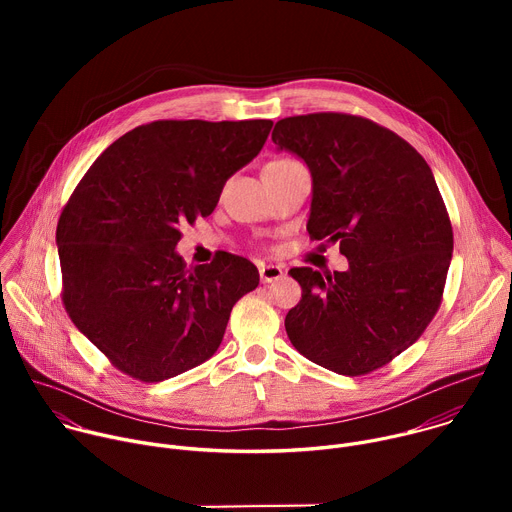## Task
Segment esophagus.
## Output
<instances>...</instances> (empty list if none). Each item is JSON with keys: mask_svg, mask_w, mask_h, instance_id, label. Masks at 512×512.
Returning a JSON list of instances; mask_svg holds the SVG:
<instances>
[{"mask_svg": "<svg viewBox=\"0 0 512 512\" xmlns=\"http://www.w3.org/2000/svg\"><path fill=\"white\" fill-rule=\"evenodd\" d=\"M259 277H261V283H273L277 279L283 277V269L279 265H261L259 267Z\"/></svg>", "mask_w": 512, "mask_h": 512, "instance_id": "obj_1", "label": "esophagus"}]
</instances>
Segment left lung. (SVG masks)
Wrapping results in <instances>:
<instances>
[{
	"mask_svg": "<svg viewBox=\"0 0 512 512\" xmlns=\"http://www.w3.org/2000/svg\"><path fill=\"white\" fill-rule=\"evenodd\" d=\"M271 139L312 172L310 239L340 243L348 259L346 271L326 277L289 269L302 300L285 332L328 371L373 373L409 348L442 304L454 249L444 198L413 145L371 119L285 117Z\"/></svg>",
	"mask_w": 512,
	"mask_h": 512,
	"instance_id": "left-lung-1",
	"label": "left lung"
}]
</instances>
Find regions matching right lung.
Masks as SVG:
<instances>
[{
	"label": "right lung",
	"instance_id": "1",
	"mask_svg": "<svg viewBox=\"0 0 512 512\" xmlns=\"http://www.w3.org/2000/svg\"><path fill=\"white\" fill-rule=\"evenodd\" d=\"M273 121L164 119L95 160L64 204L56 245L66 314L121 373L160 383L221 346L257 267L221 251L186 269L180 227L208 216L225 182L263 148Z\"/></svg>",
	"mask_w": 512,
	"mask_h": 512
}]
</instances>
